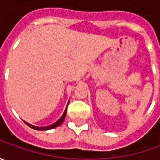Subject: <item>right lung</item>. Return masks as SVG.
Here are the masks:
<instances>
[{"instance_id":"right-lung-1","label":"right lung","mask_w":160,"mask_h":160,"mask_svg":"<svg viewBox=\"0 0 160 160\" xmlns=\"http://www.w3.org/2000/svg\"><path fill=\"white\" fill-rule=\"evenodd\" d=\"M67 107H68V106H67ZM66 114H67V108H66V109H65L63 115L61 116V118H60L58 121H56L55 123H53L52 125H50V126H42V127H41V126H33V125H31V124H29V123H28V122H26V121H25V123H26L29 127L33 128V129H34V130H42V131H47V130H51V129H53V128H55V127H58V126H60V125L64 122Z\"/></svg>"}]
</instances>
